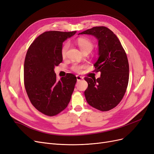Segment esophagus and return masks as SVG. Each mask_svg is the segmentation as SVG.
Instances as JSON below:
<instances>
[{
  "instance_id": "1",
  "label": "esophagus",
  "mask_w": 154,
  "mask_h": 154,
  "mask_svg": "<svg viewBox=\"0 0 154 154\" xmlns=\"http://www.w3.org/2000/svg\"><path fill=\"white\" fill-rule=\"evenodd\" d=\"M76 79H77V81H78V82H79V81H80V80H83V77H82V76H81L77 75V76H76Z\"/></svg>"
}]
</instances>
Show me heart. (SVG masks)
<instances>
[{"label":"heart","mask_w":154,"mask_h":154,"mask_svg":"<svg viewBox=\"0 0 154 154\" xmlns=\"http://www.w3.org/2000/svg\"><path fill=\"white\" fill-rule=\"evenodd\" d=\"M76 42L78 45V47L80 48V50L82 51L83 53L85 52L89 53L93 48L92 42L90 40H88L87 38H79L77 39ZM69 47V45L68 43L64 44L62 47L61 54H62V57L63 58L66 57ZM82 68H83L82 66H80V65H78V64H74L72 66V69L76 72L82 71Z\"/></svg>","instance_id":"heart-1"}]
</instances>
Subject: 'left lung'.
Returning a JSON list of instances; mask_svg holds the SVG:
<instances>
[{
    "label": "left lung",
    "instance_id": "left-lung-1",
    "mask_svg": "<svg viewBox=\"0 0 154 154\" xmlns=\"http://www.w3.org/2000/svg\"><path fill=\"white\" fill-rule=\"evenodd\" d=\"M80 35L95 36L98 42L99 57L94 64L100 78H85L87 103L101 111H108L122 101L128 86L129 65L125 51L118 37L104 26L94 27Z\"/></svg>",
    "mask_w": 154,
    "mask_h": 154
}]
</instances>
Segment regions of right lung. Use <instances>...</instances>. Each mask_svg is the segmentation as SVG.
Returning <instances> with one entry per match:
<instances>
[{
    "mask_svg": "<svg viewBox=\"0 0 154 154\" xmlns=\"http://www.w3.org/2000/svg\"><path fill=\"white\" fill-rule=\"evenodd\" d=\"M76 31L43 32L27 51L24 78L26 91L32 105L42 114L53 116L67 106L76 83V77L67 73L57 80L55 66L62 63L63 42Z\"/></svg>",
    "mask_w": 154,
    "mask_h": 154,
    "instance_id": "add662e5",
    "label": "right lung"
}]
</instances>
